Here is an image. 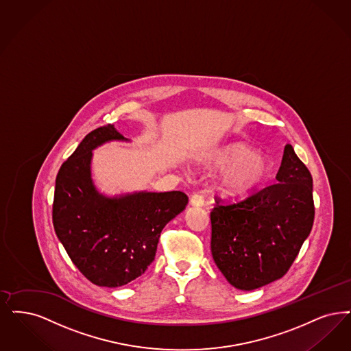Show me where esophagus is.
I'll use <instances>...</instances> for the list:
<instances>
[{
    "label": "esophagus",
    "instance_id": "34e87169",
    "mask_svg": "<svg viewBox=\"0 0 351 351\" xmlns=\"http://www.w3.org/2000/svg\"><path fill=\"white\" fill-rule=\"evenodd\" d=\"M191 205L192 206H196V208H199V206H204V197L201 196V195H198V193H195L193 196L191 197Z\"/></svg>",
    "mask_w": 351,
    "mask_h": 351
}]
</instances>
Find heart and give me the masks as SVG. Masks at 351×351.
<instances>
[{"label":"heart","instance_id":"b5f03b06","mask_svg":"<svg viewBox=\"0 0 351 351\" xmlns=\"http://www.w3.org/2000/svg\"><path fill=\"white\" fill-rule=\"evenodd\" d=\"M205 165L223 169L218 179L219 192L227 197L245 195L267 182L270 166L267 158L243 142L226 143L205 156Z\"/></svg>","mask_w":351,"mask_h":351}]
</instances>
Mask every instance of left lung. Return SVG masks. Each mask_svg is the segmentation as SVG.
<instances>
[{"mask_svg":"<svg viewBox=\"0 0 351 351\" xmlns=\"http://www.w3.org/2000/svg\"><path fill=\"white\" fill-rule=\"evenodd\" d=\"M277 184L210 214L211 254L230 285L251 291L282 278L313 225L312 176L285 146Z\"/></svg>","mask_w":351,"mask_h":351,"instance_id":"obj_1","label":"left lung"}]
</instances>
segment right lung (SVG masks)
<instances>
[{
	"label": "right lung",
	"instance_id": "add662e5",
	"mask_svg": "<svg viewBox=\"0 0 351 351\" xmlns=\"http://www.w3.org/2000/svg\"><path fill=\"white\" fill-rule=\"evenodd\" d=\"M113 141L130 142L108 125L78 145L57 173L52 215L73 264L103 287H120L142 276L154 261L162 230L188 204L179 191L101 193L91 175L93 152Z\"/></svg>",
	"mask_w": 351,
	"mask_h": 351
}]
</instances>
